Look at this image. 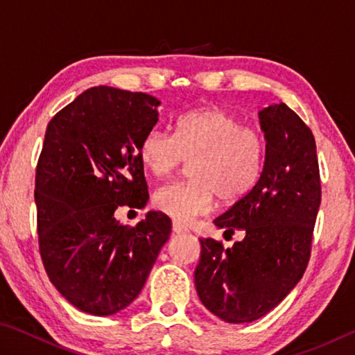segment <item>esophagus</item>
Returning a JSON list of instances; mask_svg holds the SVG:
<instances>
[{"label": "esophagus", "instance_id": "34e87169", "mask_svg": "<svg viewBox=\"0 0 355 355\" xmlns=\"http://www.w3.org/2000/svg\"><path fill=\"white\" fill-rule=\"evenodd\" d=\"M172 230H173V233H186L188 232V228H186L184 225H182V224H178V222H173L172 224Z\"/></svg>", "mask_w": 355, "mask_h": 355}]
</instances>
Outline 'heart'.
I'll use <instances>...</instances> for the list:
<instances>
[{
  "label": "heart",
  "instance_id": "b5f03b06",
  "mask_svg": "<svg viewBox=\"0 0 355 355\" xmlns=\"http://www.w3.org/2000/svg\"><path fill=\"white\" fill-rule=\"evenodd\" d=\"M266 142L260 130L220 107L183 114L173 135L148 130L139 144V159L153 177L172 175L184 161L189 182L167 183L155 191L153 205L177 222L192 220L222 202L241 200L260 180Z\"/></svg>",
  "mask_w": 355,
  "mask_h": 355
}]
</instances>
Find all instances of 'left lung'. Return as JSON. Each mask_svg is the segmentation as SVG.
<instances>
[{
    "label": "left lung",
    "instance_id": "1",
    "mask_svg": "<svg viewBox=\"0 0 355 355\" xmlns=\"http://www.w3.org/2000/svg\"><path fill=\"white\" fill-rule=\"evenodd\" d=\"M266 139L260 180L214 225L244 232L232 248L200 239L194 272L202 304L225 322H252L271 311L302 279L321 203L311 130L285 103L258 112Z\"/></svg>",
    "mask_w": 355,
    "mask_h": 355
}]
</instances>
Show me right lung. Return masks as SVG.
<instances>
[{"instance_id":"1","label":"right lung","mask_w":355,"mask_h":355,"mask_svg":"<svg viewBox=\"0 0 355 355\" xmlns=\"http://www.w3.org/2000/svg\"><path fill=\"white\" fill-rule=\"evenodd\" d=\"M148 94L98 86L59 111L46 127L35 169L39 249L48 279L84 313L110 316L141 293L172 222L148 211L135 227L119 207L148 200L139 144L158 122Z\"/></svg>"}]
</instances>
